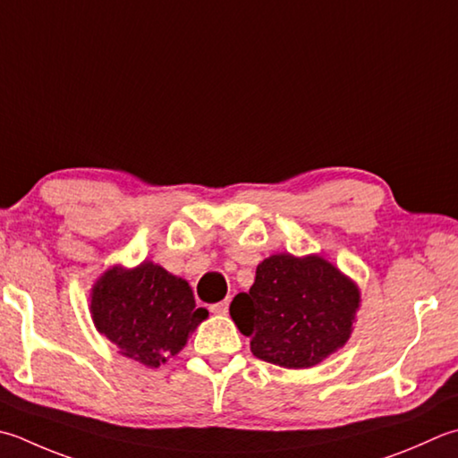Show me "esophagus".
<instances>
[{"instance_id": "34e87169", "label": "esophagus", "mask_w": 458, "mask_h": 458, "mask_svg": "<svg viewBox=\"0 0 458 458\" xmlns=\"http://www.w3.org/2000/svg\"><path fill=\"white\" fill-rule=\"evenodd\" d=\"M228 308H230V300H222V301H218V303H214V306H210V311H214V313H226L228 311Z\"/></svg>"}]
</instances>
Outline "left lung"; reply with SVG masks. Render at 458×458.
Listing matches in <instances>:
<instances>
[{
  "label": "left lung",
  "instance_id": "left-lung-1",
  "mask_svg": "<svg viewBox=\"0 0 458 458\" xmlns=\"http://www.w3.org/2000/svg\"><path fill=\"white\" fill-rule=\"evenodd\" d=\"M360 306V285L329 259L282 252L258 264L252 288L232 300L230 316L258 360L308 369L349 342Z\"/></svg>",
  "mask_w": 458,
  "mask_h": 458
}]
</instances>
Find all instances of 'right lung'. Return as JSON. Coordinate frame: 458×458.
Wrapping results in <instances>:
<instances>
[{"label": "right lung", "instance_id": "right-lung-1", "mask_svg": "<svg viewBox=\"0 0 458 458\" xmlns=\"http://www.w3.org/2000/svg\"><path fill=\"white\" fill-rule=\"evenodd\" d=\"M89 311L98 334L119 347L123 357L150 369L181 353L208 318L204 308H196L188 282L150 259L105 270L91 288Z\"/></svg>", "mask_w": 458, "mask_h": 458}]
</instances>
